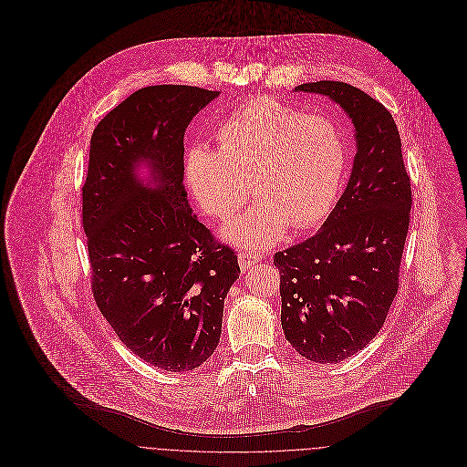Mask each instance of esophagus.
I'll use <instances>...</instances> for the list:
<instances>
[{
    "mask_svg": "<svg viewBox=\"0 0 467 467\" xmlns=\"http://www.w3.org/2000/svg\"><path fill=\"white\" fill-rule=\"evenodd\" d=\"M263 261V255L261 252H254V250H244L239 254V266L243 271H246L248 267L257 265Z\"/></svg>",
    "mask_w": 467,
    "mask_h": 467,
    "instance_id": "esophagus-1",
    "label": "esophagus"
}]
</instances>
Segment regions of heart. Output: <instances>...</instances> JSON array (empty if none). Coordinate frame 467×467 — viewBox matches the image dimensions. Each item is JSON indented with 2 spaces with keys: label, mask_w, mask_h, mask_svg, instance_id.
Segmentation results:
<instances>
[{
  "label": "heart",
  "mask_w": 467,
  "mask_h": 467,
  "mask_svg": "<svg viewBox=\"0 0 467 467\" xmlns=\"http://www.w3.org/2000/svg\"><path fill=\"white\" fill-rule=\"evenodd\" d=\"M219 149L192 145L185 178L201 208L217 219L235 215L255 192L263 198L224 228L235 244L278 241L287 224L307 230L322 223L339 196L348 150L339 126L285 102L255 97L217 128Z\"/></svg>",
  "instance_id": "obj_1"
}]
</instances>
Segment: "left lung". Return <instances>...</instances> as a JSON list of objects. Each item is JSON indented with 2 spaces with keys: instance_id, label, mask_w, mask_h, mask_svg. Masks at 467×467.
Returning <instances> with one entry per match:
<instances>
[{
  "instance_id": "left-lung-1",
  "label": "left lung",
  "mask_w": 467,
  "mask_h": 467,
  "mask_svg": "<svg viewBox=\"0 0 467 467\" xmlns=\"http://www.w3.org/2000/svg\"><path fill=\"white\" fill-rule=\"evenodd\" d=\"M327 95L352 119L358 152L345 192L307 241L275 254L280 322L293 348L315 363H337L379 333L400 289L411 185L390 111L337 80L300 84Z\"/></svg>"
}]
</instances>
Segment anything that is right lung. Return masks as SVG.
Listing matches in <instances>:
<instances>
[{
    "mask_svg": "<svg viewBox=\"0 0 467 467\" xmlns=\"http://www.w3.org/2000/svg\"><path fill=\"white\" fill-rule=\"evenodd\" d=\"M217 95L172 84L134 91L97 124L82 185L93 298L133 354L171 372L213 354L241 273L235 250L198 221L183 187L185 130ZM140 162L154 188L133 174Z\"/></svg>",
    "mask_w": 467,
    "mask_h": 467,
    "instance_id": "1",
    "label": "right lung"
}]
</instances>
